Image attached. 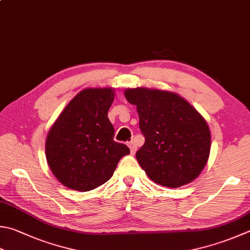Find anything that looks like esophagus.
Returning a JSON list of instances; mask_svg holds the SVG:
<instances>
[{
	"label": "esophagus",
	"instance_id": "1",
	"mask_svg": "<svg viewBox=\"0 0 250 250\" xmlns=\"http://www.w3.org/2000/svg\"><path fill=\"white\" fill-rule=\"evenodd\" d=\"M128 147H129L130 152L133 153V154L136 152V150H137V147H136V145H135L134 141H130V143H128Z\"/></svg>",
	"mask_w": 250,
	"mask_h": 250
}]
</instances>
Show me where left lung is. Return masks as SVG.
<instances>
[{
	"instance_id": "8db88e82",
	"label": "left lung",
	"mask_w": 250,
	"mask_h": 250,
	"mask_svg": "<svg viewBox=\"0 0 250 250\" xmlns=\"http://www.w3.org/2000/svg\"><path fill=\"white\" fill-rule=\"evenodd\" d=\"M124 96L137 106L145 144L136 159L150 180L177 188L199 176L208 162V124L189 102L175 92L127 88Z\"/></svg>"
}]
</instances>
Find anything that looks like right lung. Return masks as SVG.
<instances>
[{"label": "right lung", "instance_id": "add662e5", "mask_svg": "<svg viewBox=\"0 0 250 250\" xmlns=\"http://www.w3.org/2000/svg\"><path fill=\"white\" fill-rule=\"evenodd\" d=\"M114 89L86 88L59 115L46 136L49 167L65 187L89 191L112 177L120 160L129 153L126 145L113 140L114 127L107 112Z\"/></svg>", "mask_w": 250, "mask_h": 250}]
</instances>
